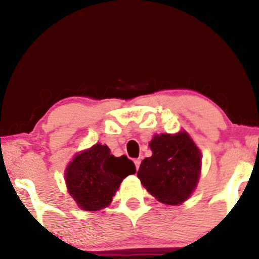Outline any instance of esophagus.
I'll list each match as a JSON object with an SVG mask.
<instances>
[{
  "label": "esophagus",
  "instance_id": "esophagus-1",
  "mask_svg": "<svg viewBox=\"0 0 259 259\" xmlns=\"http://www.w3.org/2000/svg\"><path fill=\"white\" fill-rule=\"evenodd\" d=\"M134 164H136V167L138 171V169H139V166H140V159H136V160H134Z\"/></svg>",
  "mask_w": 259,
  "mask_h": 259
}]
</instances>
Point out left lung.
<instances>
[{
	"instance_id": "8db88e82",
	"label": "left lung",
	"mask_w": 259,
	"mask_h": 259,
	"mask_svg": "<svg viewBox=\"0 0 259 259\" xmlns=\"http://www.w3.org/2000/svg\"><path fill=\"white\" fill-rule=\"evenodd\" d=\"M152 157L141 161L138 178L154 198L178 205L196 189L201 154L186 132L154 136L150 143Z\"/></svg>"
}]
</instances>
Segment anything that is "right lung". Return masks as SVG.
I'll list each match as a JSON object with an SVG mask.
<instances>
[{
	"label": "right lung",
	"mask_w": 259,
	"mask_h": 259,
	"mask_svg": "<svg viewBox=\"0 0 259 259\" xmlns=\"http://www.w3.org/2000/svg\"><path fill=\"white\" fill-rule=\"evenodd\" d=\"M136 173V165L126 155L116 158L106 145L97 144L77 154L66 169L70 196L86 211H98L112 201L120 183Z\"/></svg>",
	"instance_id": "1"
}]
</instances>
